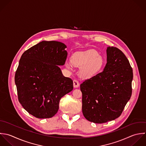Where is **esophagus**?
Instances as JSON below:
<instances>
[{
    "label": "esophagus",
    "mask_w": 146,
    "mask_h": 146,
    "mask_svg": "<svg viewBox=\"0 0 146 146\" xmlns=\"http://www.w3.org/2000/svg\"><path fill=\"white\" fill-rule=\"evenodd\" d=\"M80 85V84H79V82L76 80H73V86L74 88H78Z\"/></svg>",
    "instance_id": "34e87169"
}]
</instances>
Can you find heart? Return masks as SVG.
I'll return each mask as SVG.
<instances>
[{
    "instance_id": "b5f03b06",
    "label": "heart",
    "mask_w": 146,
    "mask_h": 146,
    "mask_svg": "<svg viewBox=\"0 0 146 146\" xmlns=\"http://www.w3.org/2000/svg\"><path fill=\"white\" fill-rule=\"evenodd\" d=\"M72 64L80 69V75L84 78H89L95 76L102 69L104 61L103 58L94 50L75 53L70 58ZM66 67L70 69L71 64L66 62Z\"/></svg>"
}]
</instances>
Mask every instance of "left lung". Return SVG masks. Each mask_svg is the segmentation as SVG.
Returning <instances> with one entry per match:
<instances>
[{"label":"left lung","mask_w":146,"mask_h":146,"mask_svg":"<svg viewBox=\"0 0 146 146\" xmlns=\"http://www.w3.org/2000/svg\"><path fill=\"white\" fill-rule=\"evenodd\" d=\"M107 64L103 72L80 85L82 113L89 121L106 123L118 118L132 94L133 69L124 53L107 48Z\"/></svg>","instance_id":"left-lung-1"}]
</instances>
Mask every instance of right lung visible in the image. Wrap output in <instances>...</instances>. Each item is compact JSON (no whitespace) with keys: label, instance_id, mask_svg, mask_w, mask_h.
<instances>
[{"label":"right lung","instance_id":"obj_1","mask_svg":"<svg viewBox=\"0 0 146 146\" xmlns=\"http://www.w3.org/2000/svg\"><path fill=\"white\" fill-rule=\"evenodd\" d=\"M66 45L41 41L22 54L15 73L18 100L37 118H49L58 111L60 99L73 89V80L64 77L58 65H64Z\"/></svg>","mask_w":146,"mask_h":146}]
</instances>
